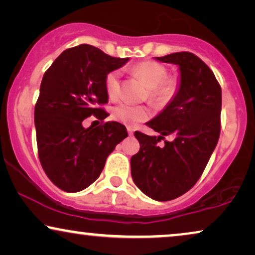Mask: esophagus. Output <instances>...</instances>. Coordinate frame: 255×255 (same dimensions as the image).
<instances>
[{"instance_id": "esophagus-1", "label": "esophagus", "mask_w": 255, "mask_h": 255, "mask_svg": "<svg viewBox=\"0 0 255 255\" xmlns=\"http://www.w3.org/2000/svg\"><path fill=\"white\" fill-rule=\"evenodd\" d=\"M133 131H134L133 128H131V127L128 128V134H130V135L133 134Z\"/></svg>"}]
</instances>
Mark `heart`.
<instances>
[{"label": "heart", "instance_id": "b5f03b06", "mask_svg": "<svg viewBox=\"0 0 255 255\" xmlns=\"http://www.w3.org/2000/svg\"><path fill=\"white\" fill-rule=\"evenodd\" d=\"M132 69L148 87V99L155 104L168 103L179 90V80L173 76H167V68L159 62L145 60L134 65ZM104 85L108 96L111 100H116L120 96L121 71L115 69L108 73ZM149 116L151 113L145 106L121 103L113 109L114 120L128 127H134L148 120Z\"/></svg>", "mask_w": 255, "mask_h": 255}]
</instances>
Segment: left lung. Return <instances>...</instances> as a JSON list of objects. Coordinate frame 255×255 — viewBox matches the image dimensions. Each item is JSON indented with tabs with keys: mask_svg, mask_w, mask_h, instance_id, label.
I'll use <instances>...</instances> for the list:
<instances>
[{
	"mask_svg": "<svg viewBox=\"0 0 255 255\" xmlns=\"http://www.w3.org/2000/svg\"><path fill=\"white\" fill-rule=\"evenodd\" d=\"M156 60L180 67L176 95L147 127L159 137L135 131L140 149L131 158L135 186L155 201H170L195 186L221 133L222 89L207 64L190 52H176ZM165 135L172 142L158 145Z\"/></svg>",
	"mask_w": 255,
	"mask_h": 255,
	"instance_id": "obj_1",
	"label": "left lung"
}]
</instances>
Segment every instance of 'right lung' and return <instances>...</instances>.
<instances>
[{"instance_id": "add662e5", "label": "right lung", "mask_w": 255, "mask_h": 255, "mask_svg": "<svg viewBox=\"0 0 255 255\" xmlns=\"http://www.w3.org/2000/svg\"><path fill=\"white\" fill-rule=\"evenodd\" d=\"M128 58L110 57L92 45L67 48L45 72L34 107L38 156L48 179L61 190L76 193L90 186L108 155L128 137L127 128L107 122L83 128L86 118L109 116L104 80Z\"/></svg>"}]
</instances>
